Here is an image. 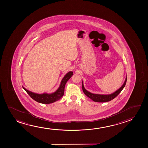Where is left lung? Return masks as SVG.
Here are the masks:
<instances>
[{
    "label": "left lung",
    "instance_id": "obj_1",
    "mask_svg": "<svg viewBox=\"0 0 148 148\" xmlns=\"http://www.w3.org/2000/svg\"><path fill=\"white\" fill-rule=\"evenodd\" d=\"M126 81H127V77H126L125 82L123 84V85L119 89L117 90L116 91L114 92L113 93L108 94V95L93 94L88 91L87 90H86L84 88L83 82H82V89H83L84 93H85L86 95L88 96L89 98L91 99L92 100H93L94 101L98 102H108L114 99L116 96H118V95H119V94L121 92V91L125 87Z\"/></svg>",
    "mask_w": 148,
    "mask_h": 148
}]
</instances>
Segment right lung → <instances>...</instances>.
<instances>
[{
  "label": "right lung",
  "instance_id": "obj_1",
  "mask_svg": "<svg viewBox=\"0 0 148 148\" xmlns=\"http://www.w3.org/2000/svg\"><path fill=\"white\" fill-rule=\"evenodd\" d=\"M73 75V71H69V73H67L61 82L60 85L58 89L53 93H35L32 92L30 91L23 87V88L25 90L27 93L29 94V96L33 99L36 100V101L43 104H49L59 100L63 96L64 93L65 84Z\"/></svg>",
  "mask_w": 148,
  "mask_h": 148
}]
</instances>
